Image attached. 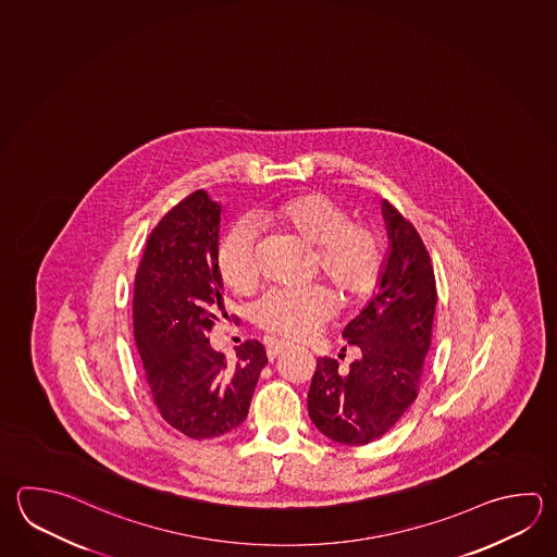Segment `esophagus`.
<instances>
[{
    "instance_id": "1",
    "label": "esophagus",
    "mask_w": 557,
    "mask_h": 557,
    "mask_svg": "<svg viewBox=\"0 0 557 557\" xmlns=\"http://www.w3.org/2000/svg\"><path fill=\"white\" fill-rule=\"evenodd\" d=\"M288 348H290V344H286V342H271V344H267V356H269V360L273 361L276 356H281Z\"/></svg>"
}]
</instances>
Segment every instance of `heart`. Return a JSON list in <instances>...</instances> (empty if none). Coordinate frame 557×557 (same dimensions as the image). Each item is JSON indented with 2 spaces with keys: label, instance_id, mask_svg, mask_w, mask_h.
Masks as SVG:
<instances>
[{
  "label": "heart",
  "instance_id": "obj_1",
  "mask_svg": "<svg viewBox=\"0 0 557 557\" xmlns=\"http://www.w3.org/2000/svg\"><path fill=\"white\" fill-rule=\"evenodd\" d=\"M264 225L302 240L314 249L318 273L342 305L368 300L382 278L380 237L368 225L351 223L348 209L324 194H300L261 209ZM218 271L235 293H249L257 283L255 233L245 223L225 231L218 245ZM334 312V296L324 286L274 288L252 306V322L281 338L302 339L317 332Z\"/></svg>",
  "mask_w": 557,
  "mask_h": 557
}]
</instances>
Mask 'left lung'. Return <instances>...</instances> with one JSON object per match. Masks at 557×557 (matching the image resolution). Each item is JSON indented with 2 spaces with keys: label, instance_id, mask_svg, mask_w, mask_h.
<instances>
[{
  "label": "left lung",
  "instance_id": "1",
  "mask_svg": "<svg viewBox=\"0 0 557 557\" xmlns=\"http://www.w3.org/2000/svg\"><path fill=\"white\" fill-rule=\"evenodd\" d=\"M389 252L377 293L342 336L360 358L339 371L332 358L317 360L308 414L318 431L342 445H366L385 435L413 404L431 346L436 284L425 243L383 199Z\"/></svg>",
  "mask_w": 557,
  "mask_h": 557
}]
</instances>
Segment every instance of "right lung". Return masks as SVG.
Masks as SVG:
<instances>
[{
    "label": "right lung",
    "mask_w": 557,
    "mask_h": 557,
    "mask_svg": "<svg viewBox=\"0 0 557 557\" xmlns=\"http://www.w3.org/2000/svg\"><path fill=\"white\" fill-rule=\"evenodd\" d=\"M221 206L199 189L168 211L146 240L134 278V339L153 404L189 438H215L245 421L267 354L247 339L231 366L209 344L221 317Z\"/></svg>",
    "instance_id": "add662e5"
}]
</instances>
